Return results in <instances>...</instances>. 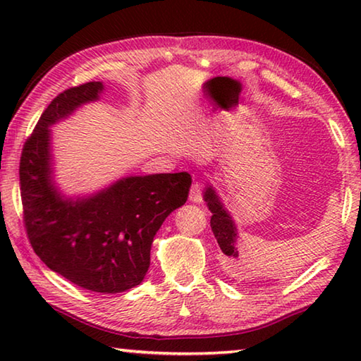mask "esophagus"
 <instances>
[{
    "mask_svg": "<svg viewBox=\"0 0 361 361\" xmlns=\"http://www.w3.org/2000/svg\"><path fill=\"white\" fill-rule=\"evenodd\" d=\"M202 191H204L202 183L194 181L191 186V191H189V200H191V202L199 204L200 200H202Z\"/></svg>",
    "mask_w": 361,
    "mask_h": 361,
    "instance_id": "obj_1",
    "label": "esophagus"
}]
</instances>
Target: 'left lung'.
I'll use <instances>...</instances> for the list:
<instances>
[{"instance_id": "1", "label": "left lung", "mask_w": 361, "mask_h": 361, "mask_svg": "<svg viewBox=\"0 0 361 361\" xmlns=\"http://www.w3.org/2000/svg\"><path fill=\"white\" fill-rule=\"evenodd\" d=\"M204 200L207 202V207L212 212V219H210V226L213 234H215V239L218 242L221 252L226 255V258L231 262V266L234 264V259L239 258V250L235 247L237 242V228L234 221H232V216L229 215V212H226V209L221 204V200L215 192V189L209 186L204 192Z\"/></svg>"}]
</instances>
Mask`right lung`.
<instances>
[{"label":"right lung","mask_w":361,"mask_h":361,"mask_svg":"<svg viewBox=\"0 0 361 361\" xmlns=\"http://www.w3.org/2000/svg\"><path fill=\"white\" fill-rule=\"evenodd\" d=\"M102 90V82H85L49 103L23 145L19 175L23 224L35 253L71 283L108 295L142 283L156 232L188 200L191 175L127 176L89 197L60 194L52 181L49 127L99 100Z\"/></svg>","instance_id":"obj_1"}]
</instances>
